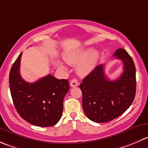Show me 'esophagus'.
I'll use <instances>...</instances> for the list:
<instances>
[{
	"label": "esophagus",
	"mask_w": 148,
	"mask_h": 148,
	"mask_svg": "<svg viewBox=\"0 0 148 148\" xmlns=\"http://www.w3.org/2000/svg\"><path fill=\"white\" fill-rule=\"evenodd\" d=\"M79 83H78V81L77 80V79H72L71 80V82H70V86L72 87H77V86H78Z\"/></svg>",
	"instance_id": "34e87169"
}]
</instances>
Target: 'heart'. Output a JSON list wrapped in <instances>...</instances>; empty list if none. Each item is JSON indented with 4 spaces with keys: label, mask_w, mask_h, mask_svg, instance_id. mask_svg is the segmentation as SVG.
<instances>
[{
    "label": "heart",
    "mask_w": 148,
    "mask_h": 148,
    "mask_svg": "<svg viewBox=\"0 0 148 148\" xmlns=\"http://www.w3.org/2000/svg\"><path fill=\"white\" fill-rule=\"evenodd\" d=\"M98 58V53L96 51H92L90 48L82 49L74 52L69 53L64 56V59L66 62L72 66L79 64L77 71L81 75H85L90 72L94 66L96 61ZM61 69H64L62 64H59Z\"/></svg>",
    "instance_id": "obj_1"
}]
</instances>
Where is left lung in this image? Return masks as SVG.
<instances>
[{
	"label": "left lung",
	"instance_id": "left-lung-1",
	"mask_svg": "<svg viewBox=\"0 0 148 148\" xmlns=\"http://www.w3.org/2000/svg\"><path fill=\"white\" fill-rule=\"evenodd\" d=\"M122 61L124 71L114 81L107 79L104 65L94 69L79 85L84 114L91 121L105 123L117 118L130 108L136 94V69L132 58L123 48L114 53Z\"/></svg>",
	"mask_w": 148,
	"mask_h": 148
}]
</instances>
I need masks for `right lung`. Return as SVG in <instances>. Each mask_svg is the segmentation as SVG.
I'll return each instance as SVG.
<instances>
[{"label":"right lung","instance_id":"add662e5","mask_svg":"<svg viewBox=\"0 0 148 148\" xmlns=\"http://www.w3.org/2000/svg\"><path fill=\"white\" fill-rule=\"evenodd\" d=\"M21 54L13 64L9 86L13 103L20 116L38 127H48L58 122L64 110V98L69 90L67 79L51 74L29 83L19 73Z\"/></svg>","mask_w":148,"mask_h":148}]
</instances>
